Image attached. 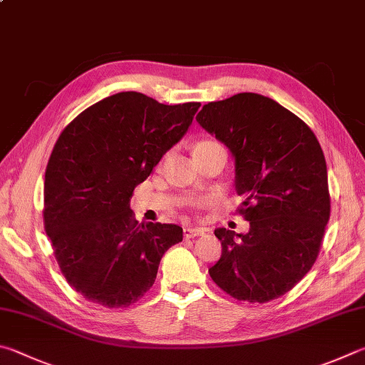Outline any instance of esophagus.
Returning <instances> with one entry per match:
<instances>
[{"mask_svg":"<svg viewBox=\"0 0 365 365\" xmlns=\"http://www.w3.org/2000/svg\"><path fill=\"white\" fill-rule=\"evenodd\" d=\"M204 228H193V227H188V228H185V231H183V235H185V237H187V240H190V237H196V236H202L204 235Z\"/></svg>","mask_w":365,"mask_h":365,"instance_id":"34e87169","label":"esophagus"}]
</instances>
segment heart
Instances as JSON below:
<instances>
[{"label": "heart", "mask_w": 365, "mask_h": 365, "mask_svg": "<svg viewBox=\"0 0 365 365\" xmlns=\"http://www.w3.org/2000/svg\"><path fill=\"white\" fill-rule=\"evenodd\" d=\"M214 147H220V145L215 143V142H212V140H201V142H197V143H196L195 151H202V150L214 148Z\"/></svg>", "instance_id": "heart-1"}]
</instances>
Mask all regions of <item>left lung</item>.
Here are the masks:
<instances>
[{
  "instance_id": "obj_1",
  "label": "left lung",
  "mask_w": 365,
  "mask_h": 365,
  "mask_svg": "<svg viewBox=\"0 0 365 365\" xmlns=\"http://www.w3.org/2000/svg\"><path fill=\"white\" fill-rule=\"evenodd\" d=\"M196 121L235 158L246 235L214 233L222 257L209 274L240 302L267 303L313 267L330 217L327 165L314 132L273 98L241 92L204 105Z\"/></svg>"
}]
</instances>
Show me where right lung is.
<instances>
[{
    "label": "right lung",
    "instance_id": "1",
    "mask_svg": "<svg viewBox=\"0 0 365 365\" xmlns=\"http://www.w3.org/2000/svg\"><path fill=\"white\" fill-rule=\"evenodd\" d=\"M200 102L164 105L119 92L62 130L44 175V230L70 286L105 308H125L155 284L174 223H138L134 188L187 134Z\"/></svg>",
    "mask_w": 365,
    "mask_h": 365
}]
</instances>
